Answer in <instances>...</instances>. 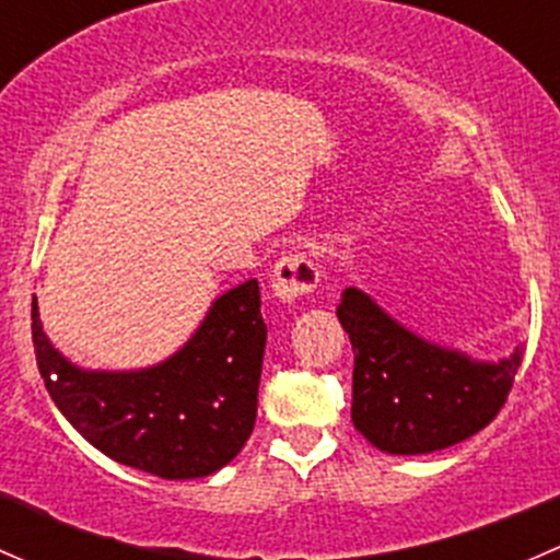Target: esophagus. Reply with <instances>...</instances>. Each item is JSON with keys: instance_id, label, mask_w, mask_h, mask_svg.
Instances as JSON below:
<instances>
[{"instance_id": "obj_1", "label": "esophagus", "mask_w": 560, "mask_h": 560, "mask_svg": "<svg viewBox=\"0 0 560 560\" xmlns=\"http://www.w3.org/2000/svg\"><path fill=\"white\" fill-rule=\"evenodd\" d=\"M319 284V268L308 254H287L273 268V292L281 303H298Z\"/></svg>"}]
</instances>
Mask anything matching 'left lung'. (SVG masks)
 <instances>
[{
  "instance_id": "left-lung-1",
  "label": "left lung",
  "mask_w": 560,
  "mask_h": 560,
  "mask_svg": "<svg viewBox=\"0 0 560 560\" xmlns=\"http://www.w3.org/2000/svg\"><path fill=\"white\" fill-rule=\"evenodd\" d=\"M336 314L354 352L352 422L389 455L436 453L482 431L523 363V347L482 363L425 341L354 287L343 290Z\"/></svg>"
}]
</instances>
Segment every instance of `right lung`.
<instances>
[{
	"mask_svg": "<svg viewBox=\"0 0 560 560\" xmlns=\"http://www.w3.org/2000/svg\"><path fill=\"white\" fill-rule=\"evenodd\" d=\"M265 327L259 284L217 298L195 336L165 363L83 371L56 352L32 298V341L45 389L89 444L162 479H197L228 466L257 420Z\"/></svg>",
	"mask_w": 560,
	"mask_h": 560,
	"instance_id": "right-lung-1",
	"label": "right lung"
}]
</instances>
